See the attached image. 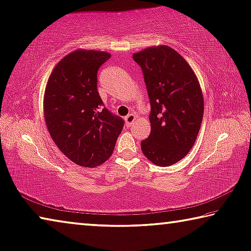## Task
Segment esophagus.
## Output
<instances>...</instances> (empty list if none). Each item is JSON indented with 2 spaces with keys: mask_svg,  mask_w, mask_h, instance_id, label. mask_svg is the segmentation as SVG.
<instances>
[{
  "mask_svg": "<svg viewBox=\"0 0 251 251\" xmlns=\"http://www.w3.org/2000/svg\"><path fill=\"white\" fill-rule=\"evenodd\" d=\"M134 121H135V116L133 114H129V115H127V116L125 117V122H126V125L127 126H130L134 123Z\"/></svg>",
  "mask_w": 251,
  "mask_h": 251,
  "instance_id": "esophagus-1",
  "label": "esophagus"
}]
</instances>
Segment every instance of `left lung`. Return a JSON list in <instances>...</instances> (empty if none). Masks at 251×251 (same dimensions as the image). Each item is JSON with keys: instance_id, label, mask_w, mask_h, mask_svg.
Masks as SVG:
<instances>
[{"instance_id": "obj_1", "label": "left lung", "mask_w": 251, "mask_h": 251, "mask_svg": "<svg viewBox=\"0 0 251 251\" xmlns=\"http://www.w3.org/2000/svg\"><path fill=\"white\" fill-rule=\"evenodd\" d=\"M141 66L151 102V134L141 143L155 165L181 161L196 143L204 101L194 71L171 47H150L133 54Z\"/></svg>"}]
</instances>
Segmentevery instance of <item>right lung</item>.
<instances>
[{"instance_id": "add662e5", "label": "right lung", "mask_w": 251, "mask_h": 251, "mask_svg": "<svg viewBox=\"0 0 251 251\" xmlns=\"http://www.w3.org/2000/svg\"><path fill=\"white\" fill-rule=\"evenodd\" d=\"M105 51L78 49L63 57L48 79L43 111L58 149L77 165L95 168L113 154L124 121L105 108L97 90Z\"/></svg>"}]
</instances>
